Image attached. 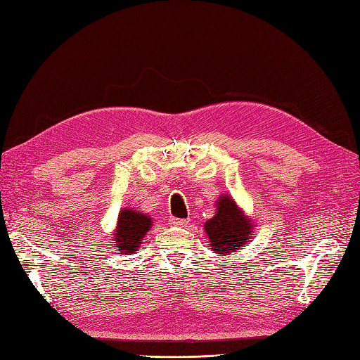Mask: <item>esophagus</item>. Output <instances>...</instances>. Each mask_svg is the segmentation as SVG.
I'll use <instances>...</instances> for the list:
<instances>
[{
  "instance_id": "obj_1",
  "label": "esophagus",
  "mask_w": 360,
  "mask_h": 360,
  "mask_svg": "<svg viewBox=\"0 0 360 360\" xmlns=\"http://www.w3.org/2000/svg\"><path fill=\"white\" fill-rule=\"evenodd\" d=\"M190 223V218H172L170 224L174 227H184Z\"/></svg>"
}]
</instances>
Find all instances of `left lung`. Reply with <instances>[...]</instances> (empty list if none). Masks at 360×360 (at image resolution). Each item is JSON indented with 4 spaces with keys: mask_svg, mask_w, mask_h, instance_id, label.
Returning <instances> with one entry per match:
<instances>
[{
    "mask_svg": "<svg viewBox=\"0 0 360 360\" xmlns=\"http://www.w3.org/2000/svg\"><path fill=\"white\" fill-rule=\"evenodd\" d=\"M254 223L229 195H221L217 200V213L204 224L209 246L217 254L229 255L240 250L250 240Z\"/></svg>",
    "mask_w": 360,
    "mask_h": 360,
    "instance_id": "8db88e82",
    "label": "left lung"
}]
</instances>
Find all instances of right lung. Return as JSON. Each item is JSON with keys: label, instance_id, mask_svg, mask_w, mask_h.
Instances as JSON below:
<instances>
[{"label": "right lung", "instance_id": "right-lung-1", "mask_svg": "<svg viewBox=\"0 0 360 360\" xmlns=\"http://www.w3.org/2000/svg\"><path fill=\"white\" fill-rule=\"evenodd\" d=\"M150 217L128 207L120 210L116 231L112 233V241L116 243L114 248L125 255L134 254V250L141 246L143 235L150 231Z\"/></svg>", "mask_w": 360, "mask_h": 360}]
</instances>
